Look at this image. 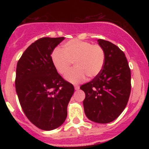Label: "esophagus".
Here are the masks:
<instances>
[{"mask_svg": "<svg viewBox=\"0 0 149 149\" xmlns=\"http://www.w3.org/2000/svg\"><path fill=\"white\" fill-rule=\"evenodd\" d=\"M74 88H75V90H79V89H80V86H79V85H75Z\"/></svg>", "mask_w": 149, "mask_h": 149, "instance_id": "34e87169", "label": "esophagus"}]
</instances>
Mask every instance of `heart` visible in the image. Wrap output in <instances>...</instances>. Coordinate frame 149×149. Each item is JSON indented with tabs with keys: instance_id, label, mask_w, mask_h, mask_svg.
Wrapping results in <instances>:
<instances>
[{
	"instance_id": "b5f03b06",
	"label": "heart",
	"mask_w": 149,
	"mask_h": 149,
	"mask_svg": "<svg viewBox=\"0 0 149 149\" xmlns=\"http://www.w3.org/2000/svg\"><path fill=\"white\" fill-rule=\"evenodd\" d=\"M51 59L57 72L63 76L67 73L74 62L76 68L66 75V79L71 83H78L86 76L94 78L100 74L105 63V52L99 45L72 39L65 42L63 50L54 49Z\"/></svg>"
}]
</instances>
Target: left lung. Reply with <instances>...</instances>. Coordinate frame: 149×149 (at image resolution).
Listing matches in <instances>:
<instances>
[{
	"instance_id": "1",
	"label": "left lung",
	"mask_w": 149,
	"mask_h": 149,
	"mask_svg": "<svg viewBox=\"0 0 149 149\" xmlns=\"http://www.w3.org/2000/svg\"><path fill=\"white\" fill-rule=\"evenodd\" d=\"M105 52V63L101 73L81 85L85 92V113L98 123L117 118L126 107L131 92V71L125 53L112 42L99 39Z\"/></svg>"
}]
</instances>
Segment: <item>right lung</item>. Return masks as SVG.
<instances>
[{
	"label": "right lung",
	"instance_id": "add662e5",
	"mask_svg": "<svg viewBox=\"0 0 149 149\" xmlns=\"http://www.w3.org/2000/svg\"><path fill=\"white\" fill-rule=\"evenodd\" d=\"M64 37L42 38L33 42L19 59L15 88L22 110L34 125L52 130L67 116V106L74 87L54 68V49Z\"/></svg>",
	"mask_w": 149,
	"mask_h": 149
}]
</instances>
